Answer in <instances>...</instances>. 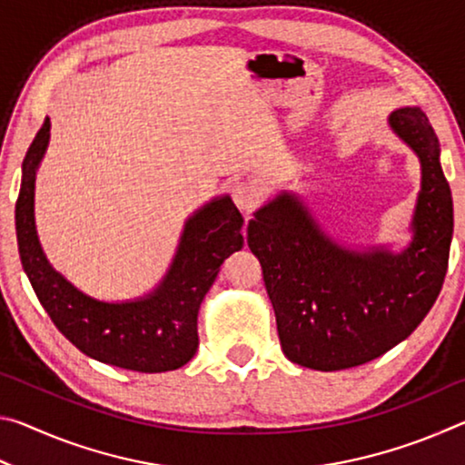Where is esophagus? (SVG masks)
Segmentation results:
<instances>
[{"label": "esophagus", "mask_w": 465, "mask_h": 465, "mask_svg": "<svg viewBox=\"0 0 465 465\" xmlns=\"http://www.w3.org/2000/svg\"><path fill=\"white\" fill-rule=\"evenodd\" d=\"M232 199L242 209L243 215H250L252 209L256 207L258 199H261V193H258V188L254 184L243 183L242 180V183H235L232 186Z\"/></svg>", "instance_id": "esophagus-1"}]
</instances>
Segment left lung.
I'll list each match as a JSON object with an SVG mask.
<instances>
[{"mask_svg": "<svg viewBox=\"0 0 465 465\" xmlns=\"http://www.w3.org/2000/svg\"><path fill=\"white\" fill-rule=\"evenodd\" d=\"M390 127L420 160L414 238L404 252L338 246L291 193L258 209L248 246L261 261L281 349L318 371L363 365L414 332L443 287L453 233L451 188L439 139L420 108H398Z\"/></svg>", "mask_w": 465, "mask_h": 465, "instance_id": "left-lung-1", "label": "left lung"}]
</instances>
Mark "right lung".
<instances>
[{"label": "right lung", "mask_w": 465, "mask_h": 465, "mask_svg": "<svg viewBox=\"0 0 465 465\" xmlns=\"http://www.w3.org/2000/svg\"><path fill=\"white\" fill-rule=\"evenodd\" d=\"M45 119L22 163L15 201L20 261L53 324L84 355L141 373L174 371L199 346L196 316L219 266L243 246V219L230 196L204 204L188 219L166 277L135 302L106 303L82 293L46 261L35 225V180L51 137Z\"/></svg>", "instance_id": "1"}]
</instances>
